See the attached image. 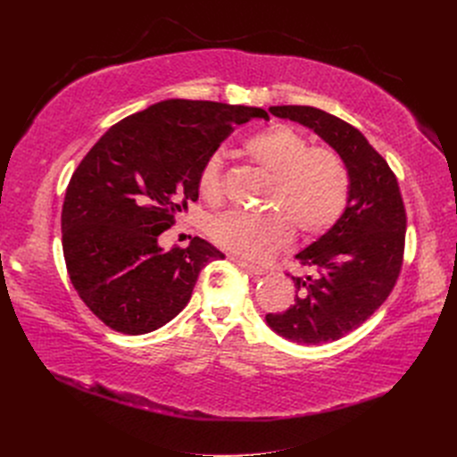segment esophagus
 Returning <instances> with one entry per match:
<instances>
[{
  "label": "esophagus",
  "mask_w": 457,
  "mask_h": 457,
  "mask_svg": "<svg viewBox=\"0 0 457 457\" xmlns=\"http://www.w3.org/2000/svg\"><path fill=\"white\" fill-rule=\"evenodd\" d=\"M233 262H237L238 267L241 269H245L248 274H252V276H262L265 274V269H261V267H255V265H252V262H248V261H243V259H238V257H229Z\"/></svg>",
  "instance_id": "esophagus-1"
}]
</instances>
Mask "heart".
<instances>
[{
    "instance_id": "b5f03b06",
    "label": "heart",
    "mask_w": 457,
    "mask_h": 457,
    "mask_svg": "<svg viewBox=\"0 0 457 457\" xmlns=\"http://www.w3.org/2000/svg\"><path fill=\"white\" fill-rule=\"evenodd\" d=\"M245 150L252 162L272 178L265 200L269 212H228L209 226L216 246L248 261H262L293 241L295 229L313 238L341 220L352 179L345 159L329 146H311L309 138L287 124L253 133ZM198 195L212 207L224 202L222 159L211 155L196 178Z\"/></svg>"
}]
</instances>
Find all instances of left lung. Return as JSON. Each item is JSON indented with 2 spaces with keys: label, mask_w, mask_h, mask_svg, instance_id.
<instances>
[{
  "label": "left lung",
  "mask_w": 457,
  "mask_h": 457,
  "mask_svg": "<svg viewBox=\"0 0 457 457\" xmlns=\"http://www.w3.org/2000/svg\"><path fill=\"white\" fill-rule=\"evenodd\" d=\"M270 112L307 126L337 152L350 172V202L317 243L296 253L307 276H291L298 295L269 326L300 345L341 339L387 300L402 270L405 207L395 172L345 120L307 105H278Z\"/></svg>",
  "instance_id": "8db88e82"
}]
</instances>
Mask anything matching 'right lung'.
I'll return each instance as SVG.
<instances>
[{
	"mask_svg": "<svg viewBox=\"0 0 457 457\" xmlns=\"http://www.w3.org/2000/svg\"><path fill=\"white\" fill-rule=\"evenodd\" d=\"M269 120L257 107L166 100L114 124L71 176L61 214L71 285L105 326L150 333L188 303L200 270L224 253L195 237L157 238L198 200L196 178L235 126Z\"/></svg>",
	"mask_w": 457,
	"mask_h": 457,
	"instance_id": "1",
	"label": "right lung"
}]
</instances>
